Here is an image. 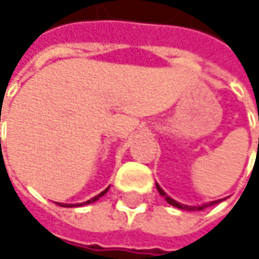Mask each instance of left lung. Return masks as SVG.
Wrapping results in <instances>:
<instances>
[{
	"label": "left lung",
	"mask_w": 259,
	"mask_h": 259,
	"mask_svg": "<svg viewBox=\"0 0 259 259\" xmlns=\"http://www.w3.org/2000/svg\"><path fill=\"white\" fill-rule=\"evenodd\" d=\"M157 190H158V193H160V196H163L164 199H166V202L169 203V205H172V206H177V208H180V210H186V211H200V210H203V208H206V206H210V205H216V203H219V200H214V202H210V203H205V205H199V206H190V205H182V203H179L177 200H174V199H171L169 197L161 188L158 186V183H157Z\"/></svg>",
	"instance_id": "obj_1"
}]
</instances>
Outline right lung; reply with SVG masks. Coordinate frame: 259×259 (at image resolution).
I'll return each instance as SVG.
<instances>
[{
    "instance_id": "add662e5",
    "label": "right lung",
    "mask_w": 259,
    "mask_h": 259,
    "mask_svg": "<svg viewBox=\"0 0 259 259\" xmlns=\"http://www.w3.org/2000/svg\"><path fill=\"white\" fill-rule=\"evenodd\" d=\"M108 191V188H107V190H104L101 194H98V196H95L93 199H90V200H87V202H83V203H59V205H63V206H66V208H73V206H82V205H88V203H93V202H96L99 197H102L105 193Z\"/></svg>"
}]
</instances>
